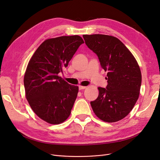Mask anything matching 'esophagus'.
<instances>
[{
  "label": "esophagus",
  "mask_w": 160,
  "mask_h": 160,
  "mask_svg": "<svg viewBox=\"0 0 160 160\" xmlns=\"http://www.w3.org/2000/svg\"><path fill=\"white\" fill-rule=\"evenodd\" d=\"M79 89L80 90H82V89H85L87 87L86 86H79Z\"/></svg>",
  "instance_id": "1"
}]
</instances>
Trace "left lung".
Wrapping results in <instances>:
<instances>
[{
	"label": "left lung",
	"mask_w": 160,
	"mask_h": 160,
	"mask_svg": "<svg viewBox=\"0 0 160 160\" xmlns=\"http://www.w3.org/2000/svg\"><path fill=\"white\" fill-rule=\"evenodd\" d=\"M88 47L98 58L102 68L108 71V85L98 88L97 98L90 102L100 119L114 122L128 115L139 98L141 84L139 66L130 50L115 37L83 35Z\"/></svg>",
	"instance_id": "obj_1"
}]
</instances>
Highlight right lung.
Wrapping results in <instances>:
<instances>
[{"label": "right lung", "mask_w": 160, "mask_h": 160, "mask_svg": "<svg viewBox=\"0 0 160 160\" xmlns=\"http://www.w3.org/2000/svg\"><path fill=\"white\" fill-rule=\"evenodd\" d=\"M83 43L79 36L48 39L28 62L24 77L26 98L33 112L48 123L60 124L71 114L78 87L69 84L58 73Z\"/></svg>", "instance_id": "obj_1"}]
</instances>
